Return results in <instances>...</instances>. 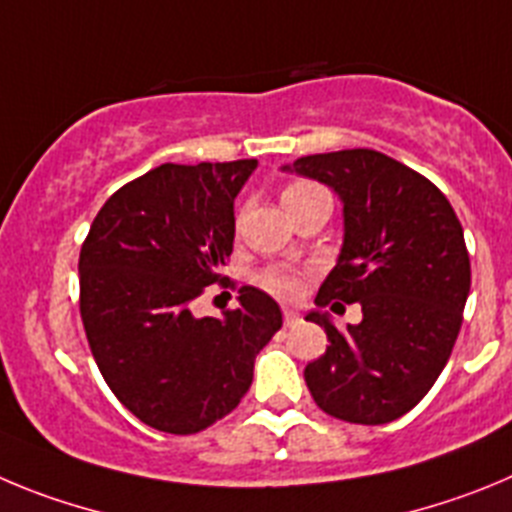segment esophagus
<instances>
[{"instance_id":"esophagus-1","label":"esophagus","mask_w":512,"mask_h":512,"mask_svg":"<svg viewBox=\"0 0 512 512\" xmlns=\"http://www.w3.org/2000/svg\"><path fill=\"white\" fill-rule=\"evenodd\" d=\"M298 321H301V316H298V313L293 311V308L283 306V324H285V326H296Z\"/></svg>"}]
</instances>
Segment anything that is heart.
<instances>
[{"mask_svg": "<svg viewBox=\"0 0 512 512\" xmlns=\"http://www.w3.org/2000/svg\"><path fill=\"white\" fill-rule=\"evenodd\" d=\"M311 188L316 186H311V183H288L283 193H280V201H283V206H288L290 201H296L298 196L308 193ZM257 283L265 290H270V293H275V296L290 298L301 290V273L293 270V267H267L265 273L257 278Z\"/></svg>", "mask_w": 512, "mask_h": 512, "instance_id": "heart-1", "label": "heart"}]
</instances>
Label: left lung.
Masks as SVG:
<instances>
[{"label": "left lung", "instance_id": "left-lung-1", "mask_svg": "<svg viewBox=\"0 0 512 512\" xmlns=\"http://www.w3.org/2000/svg\"><path fill=\"white\" fill-rule=\"evenodd\" d=\"M285 170L344 204L342 255L316 306H362V321L342 331L326 313L306 316L329 339L303 370L308 390L339 421H395L421 403L457 342L472 283L462 224L434 183L377 150L306 155Z\"/></svg>", "mask_w": 512, "mask_h": 512}]
</instances>
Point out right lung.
Instances as JSON below:
<instances>
[{"label": "right lung", "mask_w": 512, "mask_h": 512, "mask_svg": "<svg viewBox=\"0 0 512 512\" xmlns=\"http://www.w3.org/2000/svg\"><path fill=\"white\" fill-rule=\"evenodd\" d=\"M255 168L160 165L109 196L81 245L78 303L101 377L165 434H199L232 413L257 352L283 326L278 303L252 285L224 319L191 313L206 285L227 280L234 199Z\"/></svg>", "instance_id": "obj_1"}]
</instances>
